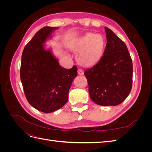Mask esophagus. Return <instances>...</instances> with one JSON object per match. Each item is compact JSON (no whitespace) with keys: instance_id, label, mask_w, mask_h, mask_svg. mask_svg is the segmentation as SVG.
Masks as SVG:
<instances>
[{"instance_id":"34e87169","label":"esophagus","mask_w":152,"mask_h":152,"mask_svg":"<svg viewBox=\"0 0 152 152\" xmlns=\"http://www.w3.org/2000/svg\"><path fill=\"white\" fill-rule=\"evenodd\" d=\"M78 74H79V75H83L84 74L83 70H82V69H80V68L78 69Z\"/></svg>"}]
</instances>
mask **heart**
<instances>
[{
	"label": "heart",
	"instance_id": "heart-1",
	"mask_svg": "<svg viewBox=\"0 0 152 152\" xmlns=\"http://www.w3.org/2000/svg\"><path fill=\"white\" fill-rule=\"evenodd\" d=\"M105 46V40L102 35L87 33L75 39L71 49L78 53L77 60L83 66H91L102 58Z\"/></svg>",
	"mask_w": 152,
	"mask_h": 152
}]
</instances>
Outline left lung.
Returning a JSON list of instances; mask_svg holds the SVG:
<instances>
[{
	"mask_svg": "<svg viewBox=\"0 0 152 152\" xmlns=\"http://www.w3.org/2000/svg\"><path fill=\"white\" fill-rule=\"evenodd\" d=\"M107 43L99 61L84 72L91 99L99 105L117 106L129 94L132 84V63L127 48L105 27Z\"/></svg>",
	"mask_w": 152,
	"mask_h": 152,
	"instance_id": "1",
	"label": "left lung"
}]
</instances>
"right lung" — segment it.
<instances>
[{
    "label": "right lung",
    "mask_w": 152,
    "mask_h": 152,
    "mask_svg": "<svg viewBox=\"0 0 152 152\" xmlns=\"http://www.w3.org/2000/svg\"><path fill=\"white\" fill-rule=\"evenodd\" d=\"M58 28L45 26L39 30L21 56L20 77L26 98L34 108L47 113L68 102L69 90L77 75L76 66L68 70L61 66L51 49L45 48L44 44Z\"/></svg>",
    "instance_id": "obj_1"
}]
</instances>
